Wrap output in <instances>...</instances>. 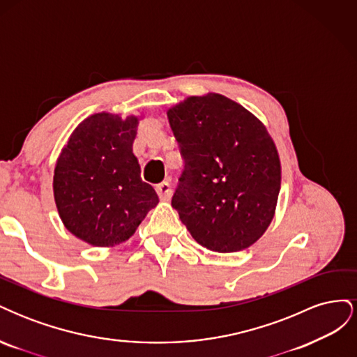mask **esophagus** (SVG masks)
Returning a JSON list of instances; mask_svg holds the SVG:
<instances>
[{
  "label": "esophagus",
  "mask_w": 357,
  "mask_h": 357,
  "mask_svg": "<svg viewBox=\"0 0 357 357\" xmlns=\"http://www.w3.org/2000/svg\"><path fill=\"white\" fill-rule=\"evenodd\" d=\"M156 192H158L160 201H168L172 195V189L169 186V183H167V181L159 183V185L156 186Z\"/></svg>",
  "instance_id": "34e87169"
}]
</instances>
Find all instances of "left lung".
Instances as JSON below:
<instances>
[{
  "instance_id": "8db88e82",
  "label": "left lung",
  "mask_w": 357,
  "mask_h": 357,
  "mask_svg": "<svg viewBox=\"0 0 357 357\" xmlns=\"http://www.w3.org/2000/svg\"><path fill=\"white\" fill-rule=\"evenodd\" d=\"M185 159L171 205L198 244L234 253L275 214L282 164L265 125L220 93L188 96L167 112Z\"/></svg>"
}]
</instances>
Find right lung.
<instances>
[{
	"label": "right lung",
	"instance_id": "1",
	"mask_svg": "<svg viewBox=\"0 0 357 357\" xmlns=\"http://www.w3.org/2000/svg\"><path fill=\"white\" fill-rule=\"evenodd\" d=\"M138 116L95 113L77 125L53 174V197L63 226L95 247L131 238L159 198L139 177L132 144Z\"/></svg>",
	"mask_w": 357,
	"mask_h": 357
}]
</instances>
